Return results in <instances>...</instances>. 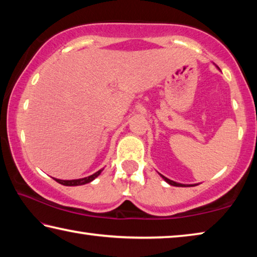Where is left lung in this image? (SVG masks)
Returning <instances> with one entry per match:
<instances>
[{"label":"left lung","instance_id":"obj_1","mask_svg":"<svg viewBox=\"0 0 257 257\" xmlns=\"http://www.w3.org/2000/svg\"><path fill=\"white\" fill-rule=\"evenodd\" d=\"M161 177L163 178V179L168 182L169 185H171V186H177V187H186V186H196V185H182V184H178V182H176V181H172V180H170V179H168V178H165L164 176H162L161 175Z\"/></svg>","mask_w":257,"mask_h":257}]
</instances>
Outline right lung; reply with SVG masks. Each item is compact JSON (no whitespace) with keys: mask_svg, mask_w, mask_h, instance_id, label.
<instances>
[{"mask_svg":"<svg viewBox=\"0 0 257 257\" xmlns=\"http://www.w3.org/2000/svg\"><path fill=\"white\" fill-rule=\"evenodd\" d=\"M101 172H102V170H98L97 172H95L94 175L89 176V177H86V178H81V179H75V180L55 179V181H58L59 184L64 185V186H80V185H85V184H88V182H90V181H93L95 178L101 175Z\"/></svg>","mask_w":257,"mask_h":257,"instance_id":"right-lung-1","label":"right lung"}]
</instances>
